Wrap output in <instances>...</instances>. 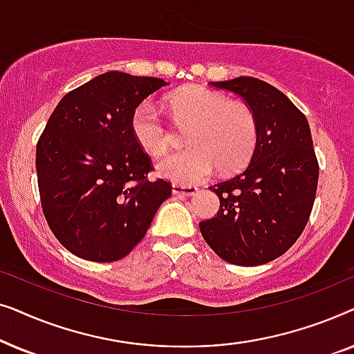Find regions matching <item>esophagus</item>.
Instances as JSON below:
<instances>
[{"instance_id": "esophagus-1", "label": "esophagus", "mask_w": 354, "mask_h": 354, "mask_svg": "<svg viewBox=\"0 0 354 354\" xmlns=\"http://www.w3.org/2000/svg\"><path fill=\"white\" fill-rule=\"evenodd\" d=\"M198 192L196 187L193 185H182V183H172V193L178 196H192Z\"/></svg>"}]
</instances>
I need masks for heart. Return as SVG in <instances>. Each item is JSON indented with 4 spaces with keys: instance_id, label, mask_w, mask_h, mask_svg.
<instances>
[{
    "instance_id": "heart-1",
    "label": "heart",
    "mask_w": 354,
    "mask_h": 354,
    "mask_svg": "<svg viewBox=\"0 0 354 354\" xmlns=\"http://www.w3.org/2000/svg\"><path fill=\"white\" fill-rule=\"evenodd\" d=\"M166 103L177 127H191L187 132L190 148L158 162L162 177L192 185L209 177L216 167L221 174H232L248 164L258 145V120L248 106L201 85L174 91ZM130 129L135 142L149 156L162 154L174 140V130L151 100L133 109Z\"/></svg>"
}]
</instances>
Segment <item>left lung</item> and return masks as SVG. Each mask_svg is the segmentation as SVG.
<instances>
[{"mask_svg": "<svg viewBox=\"0 0 354 354\" xmlns=\"http://www.w3.org/2000/svg\"><path fill=\"white\" fill-rule=\"evenodd\" d=\"M211 85L251 108L258 145L243 172L209 187L221 206L200 222L201 235L227 263H269L292 248L311 216L319 178L311 130L306 115L268 82L239 77Z\"/></svg>", "mask_w": 354, "mask_h": 354, "instance_id": "left-lung-1", "label": "left lung"}]
</instances>
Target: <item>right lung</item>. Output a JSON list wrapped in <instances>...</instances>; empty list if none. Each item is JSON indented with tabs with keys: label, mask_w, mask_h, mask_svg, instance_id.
I'll return each instance as SVG.
<instances>
[{
	"label": "right lung",
	"mask_w": 354,
	"mask_h": 354,
	"mask_svg": "<svg viewBox=\"0 0 354 354\" xmlns=\"http://www.w3.org/2000/svg\"><path fill=\"white\" fill-rule=\"evenodd\" d=\"M167 85L111 71L59 101L37 143L41 209L59 243L93 263H113L137 246L172 193L151 182V158L135 142L130 118Z\"/></svg>",
	"instance_id": "add662e5"
}]
</instances>
